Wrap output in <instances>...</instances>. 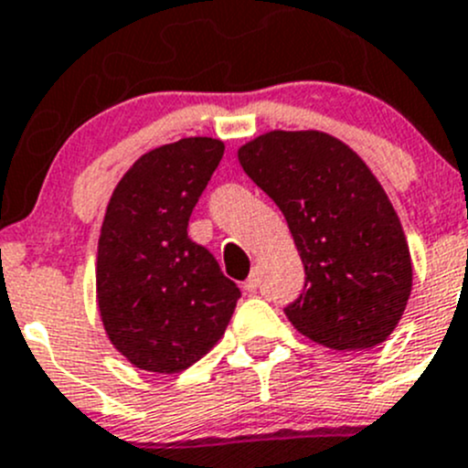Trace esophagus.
<instances>
[{
    "mask_svg": "<svg viewBox=\"0 0 468 468\" xmlns=\"http://www.w3.org/2000/svg\"><path fill=\"white\" fill-rule=\"evenodd\" d=\"M257 288H259V274H250L248 279H245L243 282V291L245 292H257Z\"/></svg>",
    "mask_w": 468,
    "mask_h": 468,
    "instance_id": "1",
    "label": "esophagus"
}]
</instances>
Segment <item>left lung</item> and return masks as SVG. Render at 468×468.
Masks as SVG:
<instances>
[{
  "label": "left lung",
  "instance_id": "left-lung-1",
  "mask_svg": "<svg viewBox=\"0 0 468 468\" xmlns=\"http://www.w3.org/2000/svg\"><path fill=\"white\" fill-rule=\"evenodd\" d=\"M239 162L282 209L304 263V291L283 313L300 334L338 351L377 346L412 291V263L383 186L346 144L317 130H272Z\"/></svg>",
  "mask_w": 468,
  "mask_h": 468
}]
</instances>
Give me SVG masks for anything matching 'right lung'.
Instances as JSON below:
<instances>
[{"instance_id":"right-lung-1","label":"right lung","mask_w":468,"mask_h":468,"mask_svg":"<svg viewBox=\"0 0 468 468\" xmlns=\"http://www.w3.org/2000/svg\"><path fill=\"white\" fill-rule=\"evenodd\" d=\"M220 139L186 137L139 157L110 198L96 300L112 345L139 369L177 374L223 338L239 286L186 234L223 160Z\"/></svg>"}]
</instances>
